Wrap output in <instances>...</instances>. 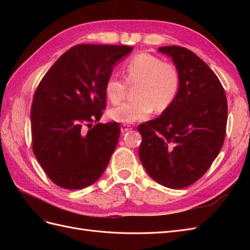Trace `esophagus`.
Instances as JSON below:
<instances>
[{"label":"esophagus","mask_w":250,"mask_h":250,"mask_svg":"<svg viewBox=\"0 0 250 250\" xmlns=\"http://www.w3.org/2000/svg\"><path fill=\"white\" fill-rule=\"evenodd\" d=\"M132 129V126L131 125H128V124H123L122 126H121V132L122 133H125L127 131H129Z\"/></svg>","instance_id":"esophagus-1"}]
</instances>
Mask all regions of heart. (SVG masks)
I'll list each match as a JSON object with an SVG mask.
<instances>
[{"instance_id":"1","label":"heart","mask_w":250,"mask_h":250,"mask_svg":"<svg viewBox=\"0 0 250 250\" xmlns=\"http://www.w3.org/2000/svg\"><path fill=\"white\" fill-rule=\"evenodd\" d=\"M126 82L110 75L104 85L107 99L119 103L123 99L127 84L138 83L134 88L137 99L126 101L108 110L110 119L130 124L148 118L153 109L161 112L175 100L179 89V72L173 63L150 53H139L127 60L124 66Z\"/></svg>"}]
</instances>
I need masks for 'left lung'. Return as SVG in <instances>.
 <instances>
[{"label":"left lung","instance_id":"left-lung-1","mask_svg":"<svg viewBox=\"0 0 250 250\" xmlns=\"http://www.w3.org/2000/svg\"><path fill=\"white\" fill-rule=\"evenodd\" d=\"M179 72L175 100L161 117L141 124L140 160L149 176L170 188L197 181L223 146L228 100L216 74L201 58L183 47L158 48Z\"/></svg>","mask_w":250,"mask_h":250}]
</instances>
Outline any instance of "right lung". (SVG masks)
<instances>
[{
	"mask_svg": "<svg viewBox=\"0 0 250 250\" xmlns=\"http://www.w3.org/2000/svg\"><path fill=\"white\" fill-rule=\"evenodd\" d=\"M128 46L77 44L60 56L37 86L31 106L32 149L55 185L86 188L101 177L120 137L117 122L101 119L104 85ZM89 129L87 130V128Z\"/></svg>",
	"mask_w": 250,
	"mask_h": 250,
	"instance_id": "right-lung-1",
	"label": "right lung"
}]
</instances>
